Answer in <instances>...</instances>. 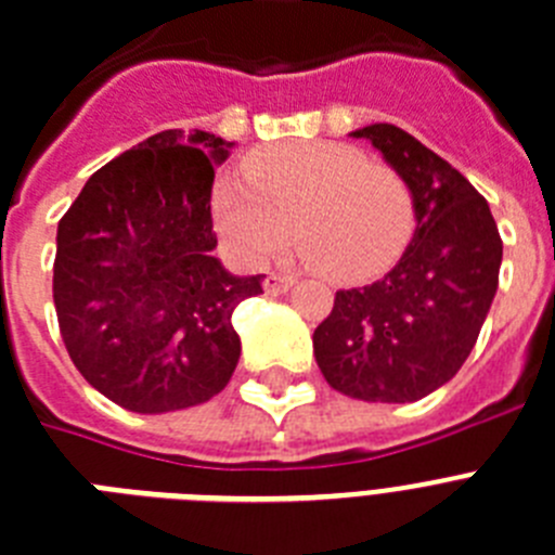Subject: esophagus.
Listing matches in <instances>:
<instances>
[{"label": "esophagus", "mask_w": 555, "mask_h": 555, "mask_svg": "<svg viewBox=\"0 0 555 555\" xmlns=\"http://www.w3.org/2000/svg\"><path fill=\"white\" fill-rule=\"evenodd\" d=\"M292 286H295V278L281 272H269L267 281H263V292H267V295H283V292H288Z\"/></svg>", "instance_id": "1"}]
</instances>
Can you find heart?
<instances>
[{
    "label": "heart",
    "instance_id": "b5f03b06",
    "mask_svg": "<svg viewBox=\"0 0 555 555\" xmlns=\"http://www.w3.org/2000/svg\"><path fill=\"white\" fill-rule=\"evenodd\" d=\"M212 216L246 263L283 249L295 230L306 263L336 283H362L404 255L415 198L399 170L371 163L357 145L297 140L246 156L244 182L216 184Z\"/></svg>",
    "mask_w": 555,
    "mask_h": 555
}]
</instances>
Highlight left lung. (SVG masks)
I'll return each mask as SVG.
<instances>
[{"instance_id":"left-lung-1","label":"left lung","mask_w":555,"mask_h":555,"mask_svg":"<svg viewBox=\"0 0 555 555\" xmlns=\"http://www.w3.org/2000/svg\"><path fill=\"white\" fill-rule=\"evenodd\" d=\"M350 137L371 140L410 182L415 232L382 281L336 292L314 331V357L343 396L406 404L447 385L475 348L500 283L503 241L489 202L413 134L373 122Z\"/></svg>"}]
</instances>
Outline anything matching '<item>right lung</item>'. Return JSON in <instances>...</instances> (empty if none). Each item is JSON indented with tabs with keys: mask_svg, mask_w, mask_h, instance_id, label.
<instances>
[{
	"mask_svg": "<svg viewBox=\"0 0 555 555\" xmlns=\"http://www.w3.org/2000/svg\"><path fill=\"white\" fill-rule=\"evenodd\" d=\"M232 142L159 131L89 177L59 221L52 300L69 359L131 413L219 396L241 357L232 311L260 295L212 258L210 193Z\"/></svg>",
	"mask_w": 555,
	"mask_h": 555,
	"instance_id": "right-lung-1",
	"label": "right lung"
}]
</instances>
